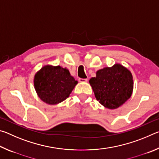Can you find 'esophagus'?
Returning a JSON list of instances; mask_svg holds the SVG:
<instances>
[{
  "label": "esophagus",
  "instance_id": "obj_1",
  "mask_svg": "<svg viewBox=\"0 0 159 159\" xmlns=\"http://www.w3.org/2000/svg\"><path fill=\"white\" fill-rule=\"evenodd\" d=\"M79 82H80V83H84V82L88 81V79H79Z\"/></svg>",
  "mask_w": 159,
  "mask_h": 159
}]
</instances>
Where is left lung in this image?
<instances>
[{"mask_svg":"<svg viewBox=\"0 0 159 159\" xmlns=\"http://www.w3.org/2000/svg\"><path fill=\"white\" fill-rule=\"evenodd\" d=\"M89 83L97 100L109 109L122 106L133 94V75L118 63L97 71L96 76L91 78Z\"/></svg>","mask_w":159,"mask_h":159,"instance_id":"obj_1","label":"left lung"}]
</instances>
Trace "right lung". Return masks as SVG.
<instances>
[{"instance_id":"add662e5","label":"right lung","mask_w":159,"mask_h":159,"mask_svg":"<svg viewBox=\"0 0 159 159\" xmlns=\"http://www.w3.org/2000/svg\"><path fill=\"white\" fill-rule=\"evenodd\" d=\"M77 83L66 67L50 64L43 66L34 78V88L38 97L50 105L65 100Z\"/></svg>"}]
</instances>
